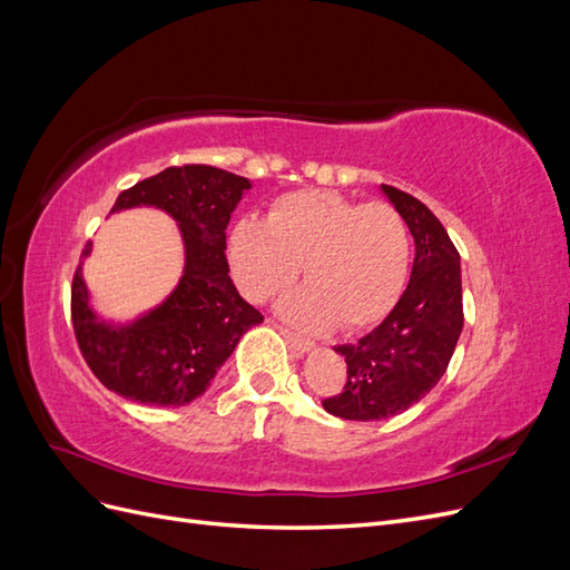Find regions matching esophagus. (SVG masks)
<instances>
[{
	"label": "esophagus",
	"instance_id": "obj_1",
	"mask_svg": "<svg viewBox=\"0 0 570 570\" xmlns=\"http://www.w3.org/2000/svg\"><path fill=\"white\" fill-rule=\"evenodd\" d=\"M275 327H278V331L283 333V337L287 340V344H289V347H292V350H295L297 354H304V352H308V350H312V347H314V344H312V342H308L306 337H302V335H297V333H292V331H287V327H285V325H278V323H275Z\"/></svg>",
	"mask_w": 570,
	"mask_h": 570
}]
</instances>
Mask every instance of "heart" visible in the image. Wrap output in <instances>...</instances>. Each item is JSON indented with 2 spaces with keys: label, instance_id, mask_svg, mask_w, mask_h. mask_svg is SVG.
<instances>
[{
  "label": "heart",
  "instance_id": "obj_1",
  "mask_svg": "<svg viewBox=\"0 0 570 570\" xmlns=\"http://www.w3.org/2000/svg\"><path fill=\"white\" fill-rule=\"evenodd\" d=\"M230 268L254 302L278 295L304 271V287L281 312L304 327L361 331L400 297L409 271V230L394 206L356 204L304 189L273 204L268 220L247 216L230 233Z\"/></svg>",
  "mask_w": 570,
  "mask_h": 570
}]
</instances>
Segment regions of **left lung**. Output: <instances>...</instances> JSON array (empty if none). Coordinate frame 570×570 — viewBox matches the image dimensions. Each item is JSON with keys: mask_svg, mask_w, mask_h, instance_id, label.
<instances>
[{"mask_svg": "<svg viewBox=\"0 0 570 570\" xmlns=\"http://www.w3.org/2000/svg\"><path fill=\"white\" fill-rule=\"evenodd\" d=\"M416 243L411 281L387 318L335 352L347 383L323 409L347 421H381L421 402L444 375L463 327L461 256L423 202L381 185Z\"/></svg>", "mask_w": 570, "mask_h": 570, "instance_id": "8db88e82", "label": "left lung"}]
</instances>
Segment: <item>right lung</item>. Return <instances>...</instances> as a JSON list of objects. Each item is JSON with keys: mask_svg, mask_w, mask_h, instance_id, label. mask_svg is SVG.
Masks as SVG:
<instances>
[{"mask_svg": "<svg viewBox=\"0 0 570 570\" xmlns=\"http://www.w3.org/2000/svg\"><path fill=\"white\" fill-rule=\"evenodd\" d=\"M252 183L223 168L170 166L118 195L114 212L154 206L178 223L185 271L178 287L126 325L99 321L78 266L71 287L73 333L97 381L126 400L185 406L212 385L252 325L264 316L239 297L228 275L226 228ZM92 252L85 245L82 256Z\"/></svg>", "mask_w": 570, "mask_h": 570, "instance_id": "add662e5", "label": "right lung"}]
</instances>
